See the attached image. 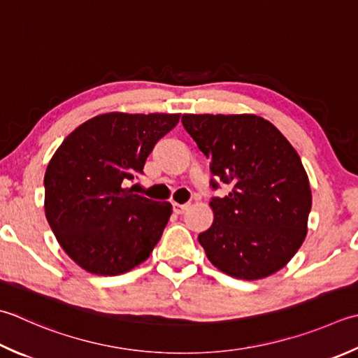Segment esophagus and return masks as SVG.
<instances>
[{"instance_id":"1","label":"esophagus","mask_w":358,"mask_h":358,"mask_svg":"<svg viewBox=\"0 0 358 358\" xmlns=\"http://www.w3.org/2000/svg\"><path fill=\"white\" fill-rule=\"evenodd\" d=\"M172 206H173V213L175 214H183L186 209L189 208L187 203H173Z\"/></svg>"}]
</instances>
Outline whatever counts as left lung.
Listing matches in <instances>:
<instances>
[{"instance_id": "8db88e82", "label": "left lung", "mask_w": 358, "mask_h": 358, "mask_svg": "<svg viewBox=\"0 0 358 358\" xmlns=\"http://www.w3.org/2000/svg\"><path fill=\"white\" fill-rule=\"evenodd\" d=\"M183 127L211 159L213 227L199 242L217 268L255 281L285 267L307 234L312 208L301 158L271 122L256 115H183Z\"/></svg>"}]
</instances>
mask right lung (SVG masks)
<instances>
[{"label": "right lung", "instance_id": "obj_1", "mask_svg": "<svg viewBox=\"0 0 358 358\" xmlns=\"http://www.w3.org/2000/svg\"><path fill=\"white\" fill-rule=\"evenodd\" d=\"M180 115H99L79 125L45 173V213L60 247L93 275L115 276L150 256L171 203L135 194L153 147Z\"/></svg>", "mask_w": 358, "mask_h": 358}]
</instances>
